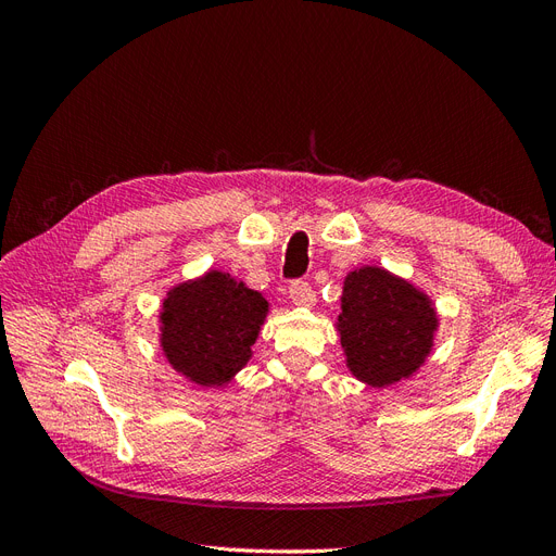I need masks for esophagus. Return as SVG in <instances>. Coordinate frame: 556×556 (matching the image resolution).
<instances>
[{"mask_svg":"<svg viewBox=\"0 0 556 556\" xmlns=\"http://www.w3.org/2000/svg\"><path fill=\"white\" fill-rule=\"evenodd\" d=\"M290 301L294 306L301 308H313L315 306V292L311 290V285L304 280H296L290 285Z\"/></svg>","mask_w":556,"mask_h":556,"instance_id":"1","label":"esophagus"}]
</instances>
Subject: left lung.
I'll use <instances>...</instances> for the list:
<instances>
[{
    "instance_id": "8db88e82",
    "label": "left lung",
    "mask_w": 556,
    "mask_h": 556,
    "mask_svg": "<svg viewBox=\"0 0 556 556\" xmlns=\"http://www.w3.org/2000/svg\"><path fill=\"white\" fill-rule=\"evenodd\" d=\"M336 331L350 374L380 390L425 366L439 331V313L431 296L410 280L364 264L343 280Z\"/></svg>"
}]
</instances>
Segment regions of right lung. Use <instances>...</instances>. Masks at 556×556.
<instances>
[{
    "mask_svg": "<svg viewBox=\"0 0 556 556\" xmlns=\"http://www.w3.org/2000/svg\"><path fill=\"white\" fill-rule=\"evenodd\" d=\"M268 301L223 268L182 280L160 306L162 355L185 380L227 387L252 357Z\"/></svg>",
    "mask_w": 556,
    "mask_h": 556,
    "instance_id": "add662e5",
    "label": "right lung"
}]
</instances>
